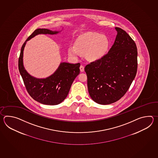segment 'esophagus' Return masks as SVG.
I'll return each instance as SVG.
<instances>
[{"mask_svg": "<svg viewBox=\"0 0 158 158\" xmlns=\"http://www.w3.org/2000/svg\"><path fill=\"white\" fill-rule=\"evenodd\" d=\"M80 69L81 72H83L84 71V67L83 65H81L80 67Z\"/></svg>", "mask_w": 158, "mask_h": 158, "instance_id": "obj_1", "label": "esophagus"}]
</instances>
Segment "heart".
Masks as SVG:
<instances>
[{
  "label": "heart",
  "instance_id": "heart-1",
  "mask_svg": "<svg viewBox=\"0 0 158 158\" xmlns=\"http://www.w3.org/2000/svg\"><path fill=\"white\" fill-rule=\"evenodd\" d=\"M108 40L100 34L86 33L80 35L74 43V47L70 46L68 52L71 56L78 57L80 52L85 54L90 60H96L106 54Z\"/></svg>",
  "mask_w": 158,
  "mask_h": 158
}]
</instances>
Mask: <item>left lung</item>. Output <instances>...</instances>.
Listing matches in <instances>:
<instances>
[{
  "instance_id": "left-lung-1",
  "label": "left lung",
  "mask_w": 158,
  "mask_h": 158,
  "mask_svg": "<svg viewBox=\"0 0 158 158\" xmlns=\"http://www.w3.org/2000/svg\"><path fill=\"white\" fill-rule=\"evenodd\" d=\"M117 35L107 54L85 68L89 93L98 104L116 102L128 91L137 73V48L125 31L116 27Z\"/></svg>"
}]
</instances>
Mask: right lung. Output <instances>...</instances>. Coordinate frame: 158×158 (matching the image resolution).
I'll return each instance as SVG.
<instances>
[{"label":"right lung","instance_id":"right-lung-1","mask_svg":"<svg viewBox=\"0 0 158 158\" xmlns=\"http://www.w3.org/2000/svg\"><path fill=\"white\" fill-rule=\"evenodd\" d=\"M61 31L47 29H37L27 38L21 49L19 59V69L28 93L35 101L46 105L60 104L67 97L71 85L80 73V64L61 63L57 69L50 76L38 78L31 76L25 69L23 54L27 41L38 34L55 35Z\"/></svg>","mask_w":158,"mask_h":158}]
</instances>
